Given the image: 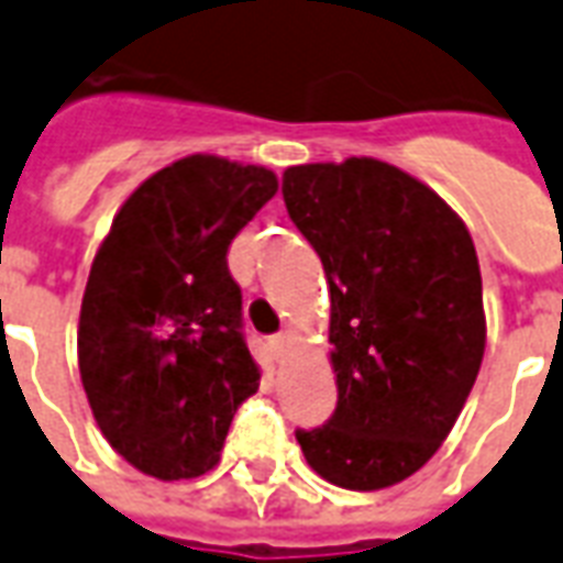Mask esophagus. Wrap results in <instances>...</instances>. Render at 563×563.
<instances>
[{
    "mask_svg": "<svg viewBox=\"0 0 563 563\" xmlns=\"http://www.w3.org/2000/svg\"><path fill=\"white\" fill-rule=\"evenodd\" d=\"M287 346H290V334H287V331H282V334H276V338H273V355H276V361L285 358Z\"/></svg>",
    "mask_w": 563,
    "mask_h": 563,
    "instance_id": "34e87169",
    "label": "esophagus"
}]
</instances>
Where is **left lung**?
<instances>
[{
	"instance_id": "1",
	"label": "left lung",
	"mask_w": 563,
	"mask_h": 563,
	"mask_svg": "<svg viewBox=\"0 0 563 563\" xmlns=\"http://www.w3.org/2000/svg\"><path fill=\"white\" fill-rule=\"evenodd\" d=\"M282 196L325 269L338 376L329 422L296 440L331 485L382 490L438 452L476 385V246L429 185L385 161L287 167Z\"/></svg>"
}]
</instances>
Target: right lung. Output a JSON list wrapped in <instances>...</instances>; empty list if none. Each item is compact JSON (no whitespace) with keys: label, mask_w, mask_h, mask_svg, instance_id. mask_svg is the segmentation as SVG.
Masks as SVG:
<instances>
[{"label":"right lung","mask_w":563,"mask_h":563,"mask_svg":"<svg viewBox=\"0 0 563 563\" xmlns=\"http://www.w3.org/2000/svg\"><path fill=\"white\" fill-rule=\"evenodd\" d=\"M276 190L267 167L187 155L125 199L96 252L78 373L104 440L146 476L217 467L234 411L258 390L225 255Z\"/></svg>","instance_id":"1"}]
</instances>
